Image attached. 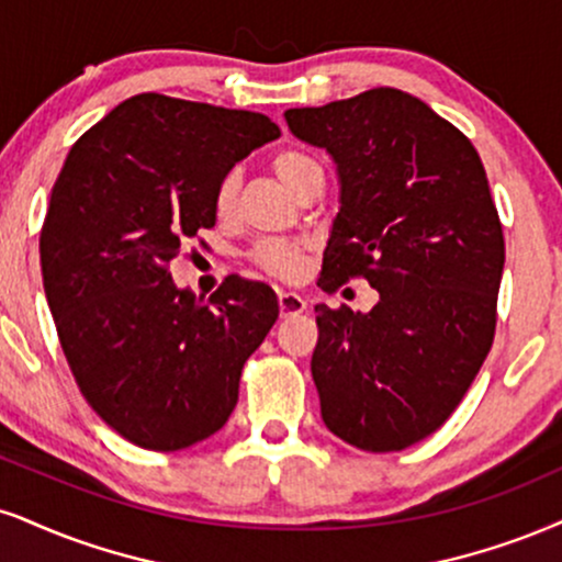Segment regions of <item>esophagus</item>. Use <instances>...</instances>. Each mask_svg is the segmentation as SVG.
Returning <instances> with one entry per match:
<instances>
[{"mask_svg":"<svg viewBox=\"0 0 562 562\" xmlns=\"http://www.w3.org/2000/svg\"><path fill=\"white\" fill-rule=\"evenodd\" d=\"M279 310H281V317L300 315L307 310V302H304L296 292H279Z\"/></svg>","mask_w":562,"mask_h":562,"instance_id":"obj_1","label":"esophagus"}]
</instances>
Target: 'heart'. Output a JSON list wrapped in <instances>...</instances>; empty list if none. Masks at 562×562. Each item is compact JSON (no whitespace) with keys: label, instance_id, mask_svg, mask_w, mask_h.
Wrapping results in <instances>:
<instances>
[{"label":"heart","instance_id":"heart-1","mask_svg":"<svg viewBox=\"0 0 562 562\" xmlns=\"http://www.w3.org/2000/svg\"><path fill=\"white\" fill-rule=\"evenodd\" d=\"M273 169L276 175L289 190L294 192L304 182L323 175V166L315 161L313 156L304 154V150L296 148H286L281 154H276L273 158ZM237 195H239V175L237 171H228L218 179L216 190H213V211H216L218 218H228L237 207ZM252 260L266 270V273L276 276V279H294L302 268V245L296 241H279V239H268L260 241L258 247L252 249Z\"/></svg>","mask_w":562,"mask_h":562}]
</instances>
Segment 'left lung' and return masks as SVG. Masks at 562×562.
Listing matches in <instances>:
<instances>
[{
    "instance_id": "obj_1",
    "label": "left lung",
    "mask_w": 562,
    "mask_h": 562,
    "mask_svg": "<svg viewBox=\"0 0 562 562\" xmlns=\"http://www.w3.org/2000/svg\"><path fill=\"white\" fill-rule=\"evenodd\" d=\"M283 116L341 182L323 292L355 276L380 292L370 313L315 304L323 422L355 448L404 450L456 412L495 338L505 241L482 158L396 88Z\"/></svg>"
}]
</instances>
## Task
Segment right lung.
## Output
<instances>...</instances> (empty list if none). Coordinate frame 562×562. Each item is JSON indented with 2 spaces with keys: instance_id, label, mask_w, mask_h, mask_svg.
<instances>
[{
  "instance_id": "add662e5",
  "label": "right lung",
  "mask_w": 562,
  "mask_h": 562,
  "mask_svg": "<svg viewBox=\"0 0 562 562\" xmlns=\"http://www.w3.org/2000/svg\"><path fill=\"white\" fill-rule=\"evenodd\" d=\"M281 135L266 114L140 93L69 150L54 182L41 273L80 393L124 440L182 450L226 425L241 367L279 317L239 276L203 302L169 262L216 224L213 190Z\"/></svg>"
}]
</instances>
